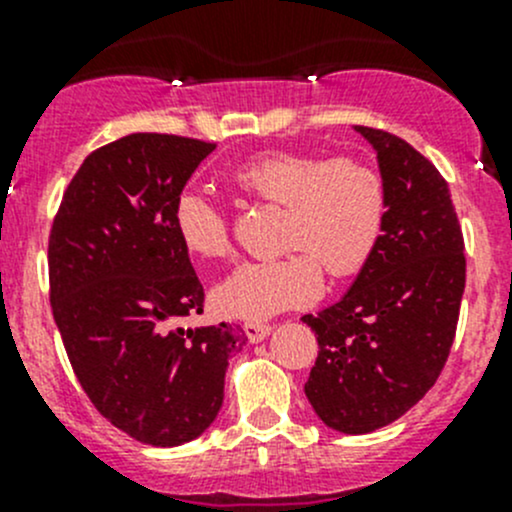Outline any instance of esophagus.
Returning <instances> with one entry per match:
<instances>
[{
	"label": "esophagus",
	"instance_id": "1",
	"mask_svg": "<svg viewBox=\"0 0 512 512\" xmlns=\"http://www.w3.org/2000/svg\"><path fill=\"white\" fill-rule=\"evenodd\" d=\"M272 332V324H262V322H247L245 324V334L250 342H265Z\"/></svg>",
	"mask_w": 512,
	"mask_h": 512
}]
</instances>
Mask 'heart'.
<instances>
[{"instance_id":"1","label":"heart","mask_w":512,"mask_h":512,"mask_svg":"<svg viewBox=\"0 0 512 512\" xmlns=\"http://www.w3.org/2000/svg\"><path fill=\"white\" fill-rule=\"evenodd\" d=\"M247 193L285 205L280 245L287 255L242 262L213 292L218 312L262 322L322 294V267L352 277L374 257L389 215V190L379 170L359 160L307 153H265L235 170ZM173 230L188 255L223 260L232 252L230 220L203 193L183 190L173 203Z\"/></svg>"}]
</instances>
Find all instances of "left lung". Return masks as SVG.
Returning a JSON list of instances; mask_svg holds the SVG:
<instances>
[{
    "mask_svg": "<svg viewBox=\"0 0 512 512\" xmlns=\"http://www.w3.org/2000/svg\"><path fill=\"white\" fill-rule=\"evenodd\" d=\"M374 148L389 215L374 257L339 302L304 314L319 354L304 384L314 414L339 433L401 418L436 384L466 289V257L448 183L414 146L354 126Z\"/></svg>",
    "mask_w": 512,
    "mask_h": 512,
    "instance_id": "left-lung-1",
    "label": "left lung"
}]
</instances>
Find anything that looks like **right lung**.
<instances>
[{
	"label": "right lung",
	"instance_id": "obj_1",
	"mask_svg": "<svg viewBox=\"0 0 512 512\" xmlns=\"http://www.w3.org/2000/svg\"><path fill=\"white\" fill-rule=\"evenodd\" d=\"M213 143L131 133L98 148L66 188L49 237L51 312L98 414L148 446L203 436L218 418L237 324L180 327L205 292L173 230V203Z\"/></svg>",
	"mask_w": 512,
	"mask_h": 512
}]
</instances>
